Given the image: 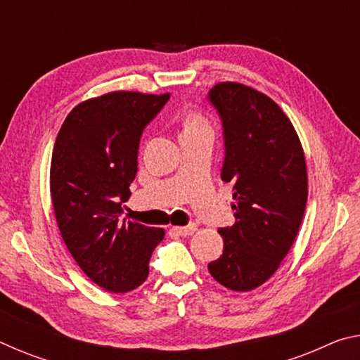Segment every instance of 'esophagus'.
<instances>
[{
	"label": "esophagus",
	"instance_id": "1",
	"mask_svg": "<svg viewBox=\"0 0 360 360\" xmlns=\"http://www.w3.org/2000/svg\"><path fill=\"white\" fill-rule=\"evenodd\" d=\"M173 230L181 236H188V235H192L195 230H197V225L191 224V225H186V227H173Z\"/></svg>",
	"mask_w": 360,
	"mask_h": 360
}]
</instances>
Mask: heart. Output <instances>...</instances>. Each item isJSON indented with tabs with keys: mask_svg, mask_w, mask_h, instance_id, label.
<instances>
[{
	"mask_svg": "<svg viewBox=\"0 0 360 360\" xmlns=\"http://www.w3.org/2000/svg\"><path fill=\"white\" fill-rule=\"evenodd\" d=\"M206 129H210V124L200 111L192 109V111H186L184 115H182V133L200 131Z\"/></svg>",
	"mask_w": 360,
	"mask_h": 360,
	"instance_id": "heart-1",
	"label": "heart"
}]
</instances>
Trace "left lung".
Listing matches in <instances>:
<instances>
[{"mask_svg":"<svg viewBox=\"0 0 360 360\" xmlns=\"http://www.w3.org/2000/svg\"><path fill=\"white\" fill-rule=\"evenodd\" d=\"M224 125L221 178L233 184L235 224L219 229L224 252L211 276L248 292L273 276L300 229L308 198L303 148L288 115L270 96L240 82L210 90Z\"/></svg>","mask_w":360,"mask_h":360,"instance_id":"left-lung-1","label":"left lung"}]
</instances>
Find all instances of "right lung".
I'll return each mask as SVG.
<instances>
[{"instance_id": "right-lung-1", "label": "right lung", "mask_w": 360, "mask_h": 360, "mask_svg": "<svg viewBox=\"0 0 360 360\" xmlns=\"http://www.w3.org/2000/svg\"><path fill=\"white\" fill-rule=\"evenodd\" d=\"M169 94L108 92L79 103L53 144L51 198L66 248L101 289L124 294L141 285L165 230L120 221L138 172L144 127Z\"/></svg>"}]
</instances>
